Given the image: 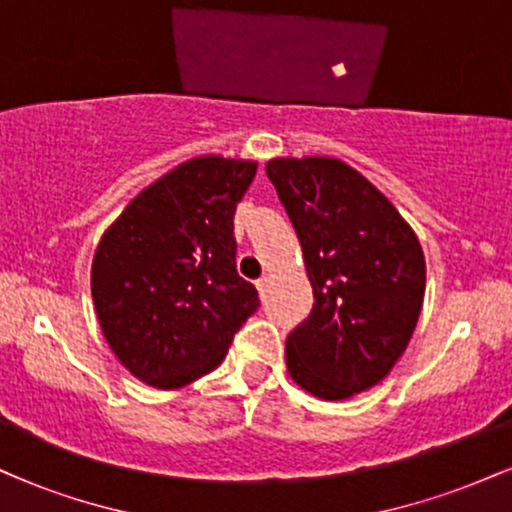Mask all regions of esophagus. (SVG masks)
<instances>
[{"mask_svg":"<svg viewBox=\"0 0 512 512\" xmlns=\"http://www.w3.org/2000/svg\"><path fill=\"white\" fill-rule=\"evenodd\" d=\"M255 286H257V293H260V296H267L269 286H272V276H260V279L255 281Z\"/></svg>","mask_w":512,"mask_h":512,"instance_id":"obj_1","label":"esophagus"}]
</instances>
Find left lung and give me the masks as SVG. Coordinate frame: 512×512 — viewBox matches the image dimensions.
Listing matches in <instances>:
<instances>
[{"mask_svg":"<svg viewBox=\"0 0 512 512\" xmlns=\"http://www.w3.org/2000/svg\"><path fill=\"white\" fill-rule=\"evenodd\" d=\"M267 175L315 298L286 337V370L313 397L349 399L387 378L407 349L424 305V250L390 199L339 158H272Z\"/></svg>","mask_w":512,"mask_h":512,"instance_id":"1","label":"left lung"}]
</instances>
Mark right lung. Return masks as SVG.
Here are the masks:
<instances>
[{
  "mask_svg": "<svg viewBox=\"0 0 512 512\" xmlns=\"http://www.w3.org/2000/svg\"><path fill=\"white\" fill-rule=\"evenodd\" d=\"M257 161L197 156L144 187L105 228L91 264L98 325L117 361L156 390L214 370L255 313L236 272L233 214Z\"/></svg>",
  "mask_w": 512,
  "mask_h": 512,
  "instance_id": "right-lung-1",
  "label": "right lung"
}]
</instances>
